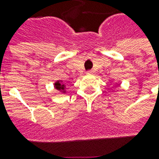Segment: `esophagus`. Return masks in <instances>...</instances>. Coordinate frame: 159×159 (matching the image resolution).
Returning a JSON list of instances; mask_svg holds the SVG:
<instances>
[{
	"label": "esophagus",
	"mask_w": 159,
	"mask_h": 159,
	"mask_svg": "<svg viewBox=\"0 0 159 159\" xmlns=\"http://www.w3.org/2000/svg\"><path fill=\"white\" fill-rule=\"evenodd\" d=\"M94 72H95V71L93 70H88V71H87V74H88V75H91V74H94Z\"/></svg>",
	"instance_id": "34e87169"
}]
</instances>
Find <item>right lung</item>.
<instances>
[{
	"label": "right lung",
	"mask_w": 159,
	"mask_h": 159,
	"mask_svg": "<svg viewBox=\"0 0 159 159\" xmlns=\"http://www.w3.org/2000/svg\"><path fill=\"white\" fill-rule=\"evenodd\" d=\"M54 87L58 91H61L63 93H65V85L63 83L62 80H57V82L54 84Z\"/></svg>",
	"instance_id": "obj_1"
}]
</instances>
